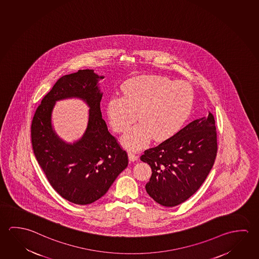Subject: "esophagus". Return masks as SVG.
I'll list each match as a JSON object with an SVG mask.
<instances>
[{"label":"esophagus","mask_w":259,"mask_h":259,"mask_svg":"<svg viewBox=\"0 0 259 259\" xmlns=\"http://www.w3.org/2000/svg\"><path fill=\"white\" fill-rule=\"evenodd\" d=\"M128 158H129V161H136L138 160V155L130 152V153H128Z\"/></svg>","instance_id":"obj_1"}]
</instances>
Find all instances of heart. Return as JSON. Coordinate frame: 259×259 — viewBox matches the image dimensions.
I'll return each instance as SVG.
<instances>
[{
  "label": "heart",
  "mask_w": 259,
  "mask_h": 259,
  "mask_svg": "<svg viewBox=\"0 0 259 259\" xmlns=\"http://www.w3.org/2000/svg\"><path fill=\"white\" fill-rule=\"evenodd\" d=\"M123 97L113 96L106 106L111 126L124 134L121 142L125 148L137 151L150 142H164L176 136L190 117L194 92L185 81L161 76H136L122 85Z\"/></svg>",
  "instance_id": "1"
}]
</instances>
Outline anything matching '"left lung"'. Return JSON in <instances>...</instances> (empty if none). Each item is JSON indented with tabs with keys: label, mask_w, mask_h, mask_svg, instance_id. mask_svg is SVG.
<instances>
[{
	"label": "left lung",
	"mask_w": 259,
	"mask_h": 259,
	"mask_svg": "<svg viewBox=\"0 0 259 259\" xmlns=\"http://www.w3.org/2000/svg\"><path fill=\"white\" fill-rule=\"evenodd\" d=\"M218 152L214 115L196 119L169 140L144 151L141 161L152 168L145 189L164 207H174L193 195L207 178Z\"/></svg>",
	"instance_id": "left-lung-1"
}]
</instances>
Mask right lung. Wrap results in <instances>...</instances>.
I'll use <instances>...</instances> for the list:
<instances>
[{
	"instance_id": "right-lung-1",
	"label": "right lung",
	"mask_w": 259,
	"mask_h": 259,
	"mask_svg": "<svg viewBox=\"0 0 259 259\" xmlns=\"http://www.w3.org/2000/svg\"><path fill=\"white\" fill-rule=\"evenodd\" d=\"M99 76L83 69L61 76L42 98L31 123L35 157L52 188L72 203H93L105 195L128 164L126 152L108 132L102 118ZM79 97L91 107L89 123L81 139L74 144L60 141L51 125L56 101Z\"/></svg>"
}]
</instances>
